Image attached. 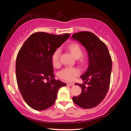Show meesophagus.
Masks as SVG:
<instances>
[{"label": "esophagus", "mask_w": 131, "mask_h": 131, "mask_svg": "<svg viewBox=\"0 0 131 131\" xmlns=\"http://www.w3.org/2000/svg\"><path fill=\"white\" fill-rule=\"evenodd\" d=\"M74 84L73 83H68V85H70V86H73Z\"/></svg>", "instance_id": "obj_1"}]
</instances>
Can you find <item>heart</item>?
Wrapping results in <instances>:
<instances>
[{
    "label": "heart",
    "mask_w": 131,
    "mask_h": 131,
    "mask_svg": "<svg viewBox=\"0 0 131 131\" xmlns=\"http://www.w3.org/2000/svg\"><path fill=\"white\" fill-rule=\"evenodd\" d=\"M67 49L69 51L72 55L76 59H79L83 55V50L79 44L77 43H71L67 46ZM61 51L57 49L52 55L51 61L53 66L55 68H59L60 66ZM81 65L86 63V60L82 58L79 61ZM80 71L77 68H66L62 70L59 73V76L62 79L66 81H73L75 77L79 76Z\"/></svg>",
    "instance_id": "b5f03b06"
}]
</instances>
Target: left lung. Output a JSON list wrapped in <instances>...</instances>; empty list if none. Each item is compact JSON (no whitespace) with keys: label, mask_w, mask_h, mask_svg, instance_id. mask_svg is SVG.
<instances>
[{"label":"left lung","mask_w":131,"mask_h":131,"mask_svg":"<svg viewBox=\"0 0 131 131\" xmlns=\"http://www.w3.org/2000/svg\"><path fill=\"white\" fill-rule=\"evenodd\" d=\"M71 38L79 41L85 47L88 55V66L80 77L84 84H75L81 87V93L73 97V101L83 108H91L103 100L108 91L112 58L106 44L91 32L76 33ZM86 83L88 86L85 85Z\"/></svg>","instance_id":"8db88e82"}]
</instances>
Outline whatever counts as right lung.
I'll return each instance as SVG.
<instances>
[{"label":"right lung","instance_id":"1","mask_svg":"<svg viewBox=\"0 0 131 131\" xmlns=\"http://www.w3.org/2000/svg\"><path fill=\"white\" fill-rule=\"evenodd\" d=\"M70 34L34 33L18 53L15 73L19 91L33 109L44 110L54 105L59 88L66 84L54 79L51 57ZM48 81L45 82V80Z\"/></svg>","mask_w":131,"mask_h":131}]
</instances>
